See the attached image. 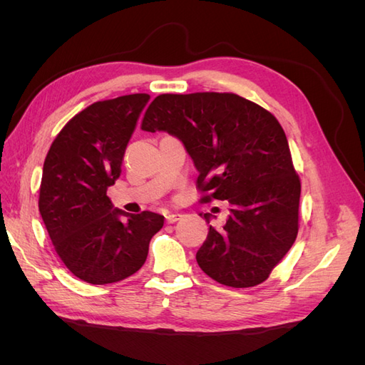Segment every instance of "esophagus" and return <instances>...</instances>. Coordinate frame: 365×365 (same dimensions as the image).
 I'll list each match as a JSON object with an SVG mask.
<instances>
[{
    "label": "esophagus",
    "instance_id": "1",
    "mask_svg": "<svg viewBox=\"0 0 365 365\" xmlns=\"http://www.w3.org/2000/svg\"><path fill=\"white\" fill-rule=\"evenodd\" d=\"M181 216L182 215H180V213H172V215L165 216V220H168V224H173V222H176V220H180Z\"/></svg>",
    "mask_w": 365,
    "mask_h": 365
}]
</instances>
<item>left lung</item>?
I'll return each mask as SVG.
<instances>
[{"label":"left lung","instance_id":"1","mask_svg":"<svg viewBox=\"0 0 365 365\" xmlns=\"http://www.w3.org/2000/svg\"><path fill=\"white\" fill-rule=\"evenodd\" d=\"M141 129L180 138L200 172L201 201L230 204L225 225H210L196 252L200 268L231 288L267 280L295 242L302 192L277 118L233 93L161 94ZM200 216L210 224V213Z\"/></svg>","mask_w":365,"mask_h":365}]
</instances>
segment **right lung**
I'll return each mask as SVG.
<instances>
[{"mask_svg":"<svg viewBox=\"0 0 365 365\" xmlns=\"http://www.w3.org/2000/svg\"><path fill=\"white\" fill-rule=\"evenodd\" d=\"M149 98L129 94L85 108L62 128L43 161L39 213L65 267L86 283L135 274L163 228L164 216L125 213L106 195Z\"/></svg>","mask_w":365,"mask_h":365,"instance_id":"obj_1","label":"right lung"}]
</instances>
